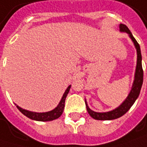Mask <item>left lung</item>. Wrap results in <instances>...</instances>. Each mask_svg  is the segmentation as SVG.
<instances>
[{
    "label": "left lung",
    "instance_id": "8db88e82",
    "mask_svg": "<svg viewBox=\"0 0 147 147\" xmlns=\"http://www.w3.org/2000/svg\"><path fill=\"white\" fill-rule=\"evenodd\" d=\"M119 31L121 32H126L128 34L129 37L131 38V40L133 41V44L135 46V48L137 50V66H136V70H135V74H134V80H133V86L131 88V91L127 96V98L123 100V102L119 106H118L115 110H110L108 112H95L93 110H92L89 106H88L87 100L85 99V104L87 107L88 114L92 118H93L94 119H97V120H112V119H115L119 117L123 116L124 114H126L129 109L132 107V105L134 104V102L136 101V100L138 97L140 91L142 86V82H143V70H142V54H141V49L140 46L136 41V39L133 36L132 32L128 29L127 26L125 24H119Z\"/></svg>",
    "mask_w": 147,
    "mask_h": 147
}]
</instances>
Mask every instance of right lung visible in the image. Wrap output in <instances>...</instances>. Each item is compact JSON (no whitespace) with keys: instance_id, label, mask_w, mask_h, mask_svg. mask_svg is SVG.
<instances>
[{"instance_id":"1","label":"right lung","mask_w":147,"mask_h":147,"mask_svg":"<svg viewBox=\"0 0 147 147\" xmlns=\"http://www.w3.org/2000/svg\"><path fill=\"white\" fill-rule=\"evenodd\" d=\"M71 85H69L67 89L65 90V93L63 95L62 98L60 100L59 103L58 104V105L54 109V110H51V111H48V112H42V113H37V112H32V111H29V110H24V109H22L21 107H20L19 105L15 104L16 107L19 109L20 112L24 115L25 116H27L28 118L31 119L32 120H36V121H51V120H54V119H58L59 117H60V115H62L63 111H64V109H65V99H66V96L69 93V90H70Z\"/></svg>"}]
</instances>
